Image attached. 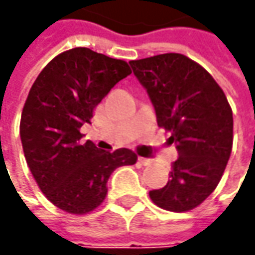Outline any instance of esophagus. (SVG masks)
I'll list each match as a JSON object with an SVG mask.
<instances>
[{"label": "esophagus", "instance_id": "obj_1", "mask_svg": "<svg viewBox=\"0 0 255 255\" xmlns=\"http://www.w3.org/2000/svg\"><path fill=\"white\" fill-rule=\"evenodd\" d=\"M139 163L143 164V166H149V164L152 163V159H146V157H142V156H140V157H139Z\"/></svg>", "mask_w": 255, "mask_h": 255}]
</instances>
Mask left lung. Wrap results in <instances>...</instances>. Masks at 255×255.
Wrapping results in <instances>:
<instances>
[{
    "label": "left lung",
    "instance_id": "obj_1",
    "mask_svg": "<svg viewBox=\"0 0 255 255\" xmlns=\"http://www.w3.org/2000/svg\"><path fill=\"white\" fill-rule=\"evenodd\" d=\"M129 64L152 99L159 128L171 133L179 152L170 180L149 196L167 211L193 210L217 187L230 159V103L214 78L186 55L160 54Z\"/></svg>",
    "mask_w": 255,
    "mask_h": 255
}]
</instances>
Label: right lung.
Listing matches in <instances>:
<instances>
[{"instance_id":"1","label":"right lung","mask_w":255,"mask_h":255,"mask_svg":"<svg viewBox=\"0 0 255 255\" xmlns=\"http://www.w3.org/2000/svg\"><path fill=\"white\" fill-rule=\"evenodd\" d=\"M130 74L126 61L79 46L56 55L31 86L19 123L25 160L58 209L76 216L93 211L108 194L109 176L137 160L130 149L99 150L81 133L93 109Z\"/></svg>"}]
</instances>
